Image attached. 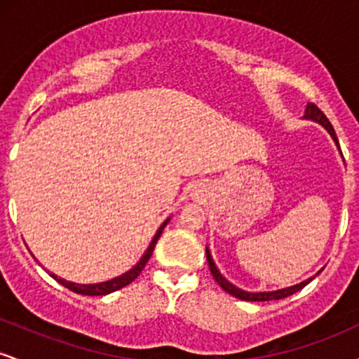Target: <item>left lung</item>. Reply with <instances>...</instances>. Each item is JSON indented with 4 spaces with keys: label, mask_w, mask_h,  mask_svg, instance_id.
Listing matches in <instances>:
<instances>
[{
    "label": "left lung",
    "mask_w": 359,
    "mask_h": 359,
    "mask_svg": "<svg viewBox=\"0 0 359 359\" xmlns=\"http://www.w3.org/2000/svg\"><path fill=\"white\" fill-rule=\"evenodd\" d=\"M302 118H304V119H311V121L319 123V125L323 126L324 130L327 131L329 135H331V138L334 140L336 147L339 148V142H337L334 128H332L331 123H329V119L324 116L323 111L317 108L316 104H312V102H307V106H306V114H304ZM339 150H341V148H339ZM341 155H343V154H341ZM205 257H208L209 270H211L214 280H216V282L219 283V287L222 288V290H226V292H228V294H231L233 297H238V299H241V300H250V302H265V300L285 299V297H288V295H292V294H295V292H299L300 288L306 287L309 282H312V280H314L316 275H319V273H316L314 277L304 280V282L297 283V285H292V287H287V288H280V290H271V292H248V290H243V288H240V287L233 285V283L229 282V280H226L224 275H222L221 271L217 270V266H216V263H214L212 255H211V251H209V248H205Z\"/></svg>",
    "instance_id": "1"
}]
</instances>
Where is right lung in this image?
I'll list each match as a JSON object with an SVG mask.
<instances>
[{"mask_svg": "<svg viewBox=\"0 0 359 359\" xmlns=\"http://www.w3.org/2000/svg\"><path fill=\"white\" fill-rule=\"evenodd\" d=\"M168 221H170V217H167V219L162 222V226H160V228L156 229L154 240L150 241V245H148V248L145 250V253L142 255V258H140L138 262L135 263V265L131 266L130 270L125 271V273L118 275V277H114V278H111V280H106V282H100V283H76V282H69V280L57 277L55 273H50V271H48V270H47V273L50 275L53 280H57V282H59L60 285L67 287L69 290L76 292V294H82V295H106V294H111V292H116V290H119V288L126 287L128 283L133 282V280L137 278L140 273H142V270L145 269L147 262H148V259H150L151 253H154V248H155L156 241H158L160 234H162L163 228H165V226L168 224ZM36 262H39V259H36Z\"/></svg>", "mask_w": 359, "mask_h": 359, "instance_id": "right-lung-1", "label": "right lung"}]
</instances>
